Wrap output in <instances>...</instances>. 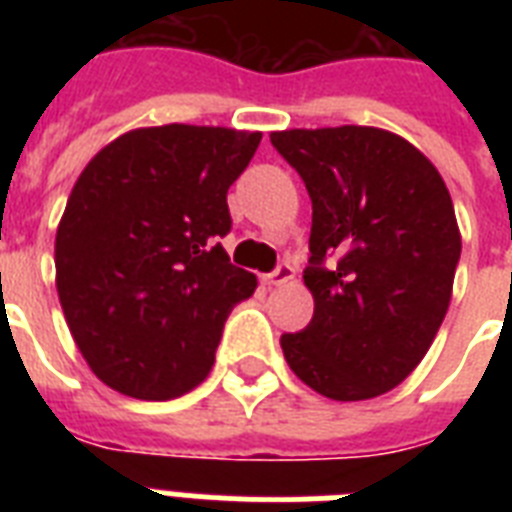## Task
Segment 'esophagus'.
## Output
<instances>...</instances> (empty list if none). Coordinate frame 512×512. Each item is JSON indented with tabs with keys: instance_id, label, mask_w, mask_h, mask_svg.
I'll use <instances>...</instances> for the list:
<instances>
[{
	"instance_id": "esophagus-1",
	"label": "esophagus",
	"mask_w": 512,
	"mask_h": 512,
	"mask_svg": "<svg viewBox=\"0 0 512 512\" xmlns=\"http://www.w3.org/2000/svg\"><path fill=\"white\" fill-rule=\"evenodd\" d=\"M289 279H295V271H292V265H289V263H279L271 273H265V276H263V281L268 284V287H279V284H287Z\"/></svg>"
}]
</instances>
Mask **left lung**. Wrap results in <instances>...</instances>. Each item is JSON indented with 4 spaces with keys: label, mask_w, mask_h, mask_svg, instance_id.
Here are the masks:
<instances>
[{
    "label": "left lung",
    "mask_w": 512,
    "mask_h": 512,
    "mask_svg": "<svg viewBox=\"0 0 512 512\" xmlns=\"http://www.w3.org/2000/svg\"><path fill=\"white\" fill-rule=\"evenodd\" d=\"M313 204L311 324L281 335L289 369L316 393L364 401L404 382L452 300L460 231L438 170L374 127L273 132Z\"/></svg>",
    "instance_id": "1"
}]
</instances>
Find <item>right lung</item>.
<instances>
[{"instance_id": "obj_1", "label": "right lung", "mask_w": 512, "mask_h": 512, "mask_svg": "<svg viewBox=\"0 0 512 512\" xmlns=\"http://www.w3.org/2000/svg\"><path fill=\"white\" fill-rule=\"evenodd\" d=\"M260 132L167 124L108 143L76 180L55 236L58 297L108 388L170 401L215 364L225 319L252 297L236 268L228 188Z\"/></svg>"}]
</instances>
